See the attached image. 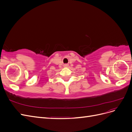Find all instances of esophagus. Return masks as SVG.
Returning <instances> with one entry per match:
<instances>
[{
  "label": "esophagus",
  "instance_id": "obj_1",
  "mask_svg": "<svg viewBox=\"0 0 132 132\" xmlns=\"http://www.w3.org/2000/svg\"><path fill=\"white\" fill-rule=\"evenodd\" d=\"M68 66V64H65L64 65V67H67Z\"/></svg>",
  "mask_w": 132,
  "mask_h": 132
}]
</instances>
